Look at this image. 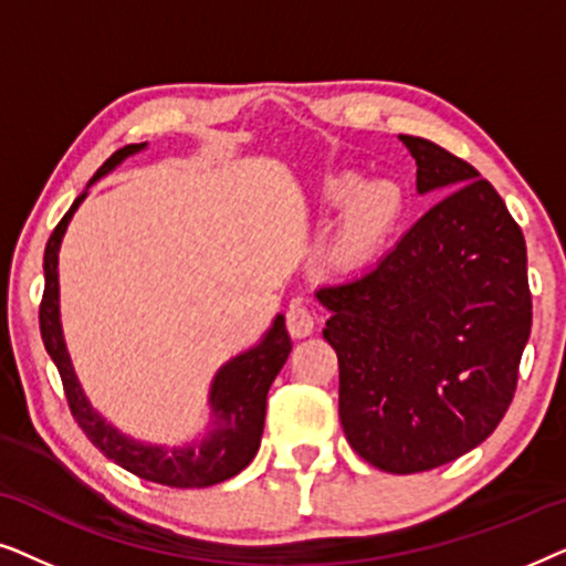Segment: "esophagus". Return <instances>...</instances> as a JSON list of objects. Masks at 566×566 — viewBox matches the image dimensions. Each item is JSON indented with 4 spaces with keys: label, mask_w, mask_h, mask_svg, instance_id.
I'll list each match as a JSON object with an SVG mask.
<instances>
[{
    "label": "esophagus",
    "mask_w": 566,
    "mask_h": 566,
    "mask_svg": "<svg viewBox=\"0 0 566 566\" xmlns=\"http://www.w3.org/2000/svg\"><path fill=\"white\" fill-rule=\"evenodd\" d=\"M285 324H289L291 337H306V335H312L316 327V316L306 304L293 301V304L289 306V314H285Z\"/></svg>",
    "instance_id": "obj_1"
}]
</instances>
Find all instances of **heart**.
<instances>
[{"label":"heart","instance_id":"1","mask_svg":"<svg viewBox=\"0 0 566 566\" xmlns=\"http://www.w3.org/2000/svg\"><path fill=\"white\" fill-rule=\"evenodd\" d=\"M324 203L343 208L332 262L343 270L363 268L374 258L401 213V192L394 182H366L355 172L332 175L322 188Z\"/></svg>","mask_w":566,"mask_h":566}]
</instances>
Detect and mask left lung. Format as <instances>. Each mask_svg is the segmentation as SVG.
<instances>
[{"label": "left lung", "instance_id": "8db88e82", "mask_svg": "<svg viewBox=\"0 0 566 566\" xmlns=\"http://www.w3.org/2000/svg\"><path fill=\"white\" fill-rule=\"evenodd\" d=\"M438 200L366 273L314 293L339 360V422L370 467L417 474L486 440L531 337L528 258L505 200L469 161L399 136Z\"/></svg>", "mask_w": 566, "mask_h": 566}]
</instances>
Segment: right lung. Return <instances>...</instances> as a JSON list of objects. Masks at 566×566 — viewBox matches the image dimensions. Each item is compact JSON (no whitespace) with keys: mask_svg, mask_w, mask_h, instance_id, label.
<instances>
[{"mask_svg":"<svg viewBox=\"0 0 566 566\" xmlns=\"http://www.w3.org/2000/svg\"><path fill=\"white\" fill-rule=\"evenodd\" d=\"M146 144H128L113 154L103 167L97 169L92 182L99 177L111 175L115 167L123 165L128 157L144 151ZM87 185V188H90ZM87 198V190L74 200L59 227L45 244L43 254V273H45V291L41 301V335L43 345L49 350L51 360L56 363L64 391L69 399L74 420L80 422L84 436L97 446L107 459L118 463L130 474L157 482L167 486H180V490H192V486H211L227 479L237 476L247 463L254 459L260 448L262 428H265V407L268 391L275 376L281 374L283 363L291 355V337L285 329V316L277 314L270 329L262 335L258 345L250 350L234 355L216 370L211 391H208V407H211V422H208L206 436L185 446H159L146 443L126 436V432L107 422L103 415L92 407V401L84 394L80 378L74 374L72 355L66 350L64 329H61V308H59V250L64 239L69 221Z\"/></svg>","mask_w":566,"mask_h":566,"instance_id":"obj_1","label":"right lung"}]
</instances>
